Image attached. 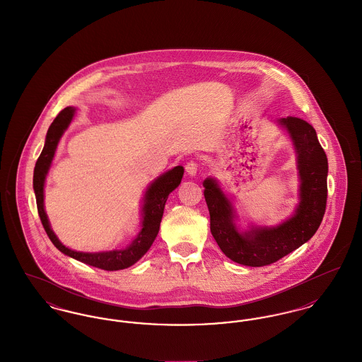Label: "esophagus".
<instances>
[{
    "mask_svg": "<svg viewBox=\"0 0 362 362\" xmlns=\"http://www.w3.org/2000/svg\"><path fill=\"white\" fill-rule=\"evenodd\" d=\"M199 169V165L194 162V160H189L187 165H185V171L188 173V175H196Z\"/></svg>",
    "mask_w": 362,
    "mask_h": 362,
    "instance_id": "34e87169",
    "label": "esophagus"
}]
</instances>
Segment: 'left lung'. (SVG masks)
Masks as SVG:
<instances>
[{"mask_svg":"<svg viewBox=\"0 0 362 362\" xmlns=\"http://www.w3.org/2000/svg\"><path fill=\"white\" fill-rule=\"evenodd\" d=\"M292 140L299 170V204L293 216L283 223L267 228L252 226L240 232L230 200L214 178L203 182L210 211V230L222 252L240 265L266 266L277 262L310 240L327 207L328 159L310 123L296 117L279 119Z\"/></svg>","mask_w":362,"mask_h":362,"instance_id":"obj_1","label":"left lung"}]
</instances>
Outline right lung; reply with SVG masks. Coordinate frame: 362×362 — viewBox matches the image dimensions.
<instances>
[{
	"label": "right lung",
	"mask_w": 362,
	"mask_h": 362,
	"mask_svg": "<svg viewBox=\"0 0 362 362\" xmlns=\"http://www.w3.org/2000/svg\"><path fill=\"white\" fill-rule=\"evenodd\" d=\"M75 114L74 107H67L59 112V115L49 126L47 139L44 149L35 163L34 177H33V187L37 199V209L50 241L54 247L62 251L63 254L71 257L76 261H81L86 265L95 266L103 270H121L129 266L134 265L145 252L149 250L153 240L158 236L160 221L163 217V210L166 200L170 193L173 192L181 182L184 175V168L175 166L174 169L169 170L158 180H155L146 189L144 194V204H143V221H141V230L139 232L137 238L132 241V244L123 250H112V251H103V252H79L74 251L71 248L63 245L57 236L53 233L49 225L48 217L44 209V185L45 178L48 174L50 163L53 160L54 152L57 144L64 133V130L71 123Z\"/></svg>",
	"instance_id": "1"
}]
</instances>
